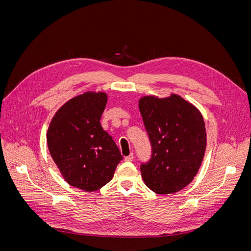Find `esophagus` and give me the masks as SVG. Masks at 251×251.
<instances>
[{
    "mask_svg": "<svg viewBox=\"0 0 251 251\" xmlns=\"http://www.w3.org/2000/svg\"><path fill=\"white\" fill-rule=\"evenodd\" d=\"M133 158H134V156H133V153H131V154L128 155V156L125 157V160H126V161H127V162H130V161H132V160H133Z\"/></svg>",
    "mask_w": 251,
    "mask_h": 251,
    "instance_id": "1",
    "label": "esophagus"
}]
</instances>
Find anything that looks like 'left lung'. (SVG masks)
Returning <instances> with one entry per match:
<instances>
[{
  "label": "left lung",
  "mask_w": 251,
  "mask_h": 251,
  "mask_svg": "<svg viewBox=\"0 0 251 251\" xmlns=\"http://www.w3.org/2000/svg\"><path fill=\"white\" fill-rule=\"evenodd\" d=\"M138 107L151 143V159L141 165L146 185L156 194L181 191L198 173L206 149L201 112L178 94L140 97Z\"/></svg>",
  "instance_id": "1"
}]
</instances>
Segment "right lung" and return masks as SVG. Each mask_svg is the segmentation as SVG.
Returning <instances> with one entry per match:
<instances>
[{"instance_id": "add662e5", "label": "right lung", "mask_w": 251, "mask_h": 251, "mask_svg": "<svg viewBox=\"0 0 251 251\" xmlns=\"http://www.w3.org/2000/svg\"><path fill=\"white\" fill-rule=\"evenodd\" d=\"M105 92L88 91L65 102L53 116L47 131L49 153L68 184L94 192L110 182L123 160L100 117Z\"/></svg>"}]
</instances>
